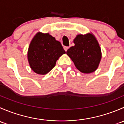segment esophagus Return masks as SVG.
<instances>
[{
	"instance_id": "obj_1",
	"label": "esophagus",
	"mask_w": 124,
	"mask_h": 124,
	"mask_svg": "<svg viewBox=\"0 0 124 124\" xmlns=\"http://www.w3.org/2000/svg\"><path fill=\"white\" fill-rule=\"evenodd\" d=\"M63 48H64V50H65V52H67V50H68V48H69V47H67V46H65V47H63Z\"/></svg>"
}]
</instances>
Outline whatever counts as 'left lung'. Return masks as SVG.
<instances>
[{"label": "left lung", "mask_w": 124, "mask_h": 124, "mask_svg": "<svg viewBox=\"0 0 124 124\" xmlns=\"http://www.w3.org/2000/svg\"><path fill=\"white\" fill-rule=\"evenodd\" d=\"M74 46L67 54L76 68L83 73H91L98 68L101 59V51L97 39L92 33L80 34L74 39Z\"/></svg>", "instance_id": "1"}]
</instances>
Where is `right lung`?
Wrapping results in <instances>:
<instances>
[{
	"mask_svg": "<svg viewBox=\"0 0 124 124\" xmlns=\"http://www.w3.org/2000/svg\"><path fill=\"white\" fill-rule=\"evenodd\" d=\"M65 53L61 42L49 33L38 32L32 39L27 52L31 69L44 75L53 69L60 56Z\"/></svg>",
	"mask_w": 124,
	"mask_h": 124,
	"instance_id": "obj_1",
	"label": "right lung"
}]
</instances>
